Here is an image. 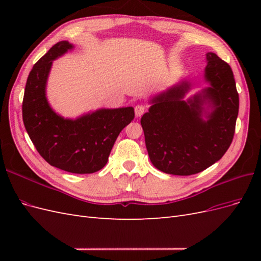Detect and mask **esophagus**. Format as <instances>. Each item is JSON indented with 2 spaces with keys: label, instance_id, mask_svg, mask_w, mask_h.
<instances>
[{
  "label": "esophagus",
  "instance_id": "obj_1",
  "mask_svg": "<svg viewBox=\"0 0 261 261\" xmlns=\"http://www.w3.org/2000/svg\"><path fill=\"white\" fill-rule=\"evenodd\" d=\"M145 111H146V108L144 106L138 105V106L135 107V115H136V117H139V116L143 115L145 113Z\"/></svg>",
  "mask_w": 261,
  "mask_h": 261
}]
</instances>
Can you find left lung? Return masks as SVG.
Returning <instances> with one entry per match:
<instances>
[{
    "instance_id": "8db88e82",
    "label": "left lung",
    "mask_w": 261,
    "mask_h": 261,
    "mask_svg": "<svg viewBox=\"0 0 261 261\" xmlns=\"http://www.w3.org/2000/svg\"><path fill=\"white\" fill-rule=\"evenodd\" d=\"M206 55L209 87L184 100L192 85L173 86L150 100L151 107L140 120L150 161L168 174L206 170L223 156L234 137L240 98L233 72L216 53Z\"/></svg>"
}]
</instances>
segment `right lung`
Listing matches in <instances>:
<instances>
[{
	"mask_svg": "<svg viewBox=\"0 0 261 261\" xmlns=\"http://www.w3.org/2000/svg\"><path fill=\"white\" fill-rule=\"evenodd\" d=\"M73 49L68 41L54 44L34 65L22 99V121L37 151L52 167L90 174L105 167L122 129L135 117L134 108L99 109L76 120L55 113L45 97L52 61Z\"/></svg>",
	"mask_w": 261,
	"mask_h": 261,
	"instance_id": "obj_1",
	"label": "right lung"
}]
</instances>
